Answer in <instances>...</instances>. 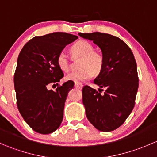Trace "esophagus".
<instances>
[{
    "instance_id": "obj_1",
    "label": "esophagus",
    "mask_w": 157,
    "mask_h": 157,
    "mask_svg": "<svg viewBox=\"0 0 157 157\" xmlns=\"http://www.w3.org/2000/svg\"><path fill=\"white\" fill-rule=\"evenodd\" d=\"M74 86L77 89H82L83 88V84L82 83H74Z\"/></svg>"
}]
</instances>
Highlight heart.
Returning <instances> with one entry per match:
<instances>
[{
	"label": "heart",
	"instance_id": "obj_1",
	"mask_svg": "<svg viewBox=\"0 0 157 157\" xmlns=\"http://www.w3.org/2000/svg\"><path fill=\"white\" fill-rule=\"evenodd\" d=\"M73 55L82 56L78 71H74L66 75L67 80L74 81V83H83L90 80L93 74H98L103 67L104 58L102 54L94 51V48L87 41L80 40L76 42L71 47ZM57 64L59 68L63 71H67L70 69L68 57L64 52H61L57 57Z\"/></svg>",
	"mask_w": 157,
	"mask_h": 157
}]
</instances>
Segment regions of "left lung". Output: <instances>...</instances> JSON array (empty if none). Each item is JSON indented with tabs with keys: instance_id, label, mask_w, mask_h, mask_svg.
<instances>
[{
	"instance_id": "8db88e82",
	"label": "left lung",
	"mask_w": 157,
	"mask_h": 157,
	"mask_svg": "<svg viewBox=\"0 0 157 157\" xmlns=\"http://www.w3.org/2000/svg\"><path fill=\"white\" fill-rule=\"evenodd\" d=\"M99 47L104 58L103 67L93 80L99 92L85 86L83 103L90 122L100 131L119 128L135 105L138 89L137 64L131 48L119 38L99 32L79 33ZM105 90L103 94L101 93Z\"/></svg>"
}]
</instances>
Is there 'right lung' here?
<instances>
[{
    "instance_id": "obj_1",
    "label": "right lung",
    "mask_w": 157,
    "mask_h": 157,
    "mask_svg": "<svg viewBox=\"0 0 157 157\" xmlns=\"http://www.w3.org/2000/svg\"><path fill=\"white\" fill-rule=\"evenodd\" d=\"M77 39L60 32L36 36L19 55L14 74L17 108L28 125L39 134H51L61 125L65 100L74 83L69 80L55 91L48 86L58 85L64 77L57 64L58 54Z\"/></svg>"
}]
</instances>
